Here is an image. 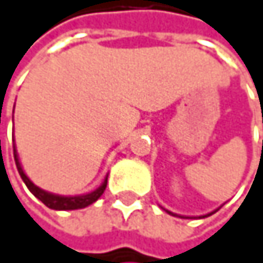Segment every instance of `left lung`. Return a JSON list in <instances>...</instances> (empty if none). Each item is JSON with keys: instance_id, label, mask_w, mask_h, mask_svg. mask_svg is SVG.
I'll list each match as a JSON object with an SVG mask.
<instances>
[{"instance_id": "left-lung-1", "label": "left lung", "mask_w": 263, "mask_h": 263, "mask_svg": "<svg viewBox=\"0 0 263 263\" xmlns=\"http://www.w3.org/2000/svg\"><path fill=\"white\" fill-rule=\"evenodd\" d=\"M262 146H263V143H262ZM163 209V208H162ZM221 209V205H220V208L218 209H215V211H212V212H209V214H205V215H199V217H189V215H179V214H175V212H172V211H168V209H163L166 214H170V215H173V217H179V218H205V217H211L212 214H215L217 211H220Z\"/></svg>"}]
</instances>
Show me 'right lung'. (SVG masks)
<instances>
[{"mask_svg": "<svg viewBox=\"0 0 263 263\" xmlns=\"http://www.w3.org/2000/svg\"><path fill=\"white\" fill-rule=\"evenodd\" d=\"M15 142V139H13ZM13 157H15V163H16V170L20 173L23 182L26 184V187L29 189V192L37 198L40 199L46 208L49 209H54V211H76V209H84L87 205L93 204L95 201L100 199V196L104 193L106 190V185H107V176L104 178L103 184L95 189L93 192H88V193H84V195H58V193H51V192H46L40 187H37L29 178L28 175L25 173L23 166H22V162H20V157H18V153H16V146L13 145Z\"/></svg>", "mask_w": 263, "mask_h": 263, "instance_id": "1", "label": "right lung"}]
</instances>
